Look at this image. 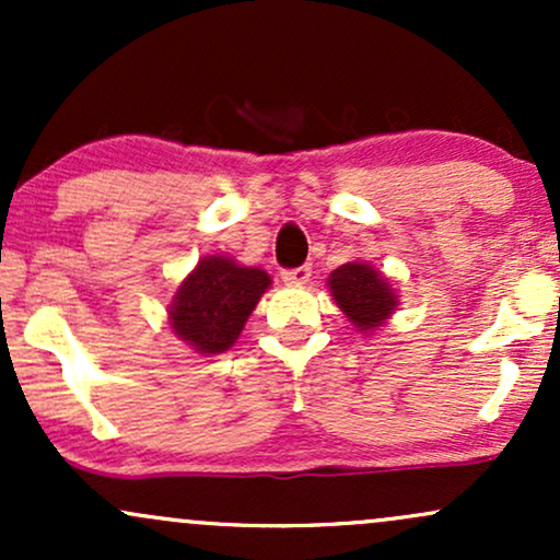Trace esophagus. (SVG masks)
Masks as SVG:
<instances>
[{
    "label": "esophagus",
    "instance_id": "esophagus-1",
    "mask_svg": "<svg viewBox=\"0 0 560 560\" xmlns=\"http://www.w3.org/2000/svg\"><path fill=\"white\" fill-rule=\"evenodd\" d=\"M311 276H313L311 266H300V268H289V271L281 273V279H284L287 284H307Z\"/></svg>",
    "mask_w": 560,
    "mask_h": 560
}]
</instances>
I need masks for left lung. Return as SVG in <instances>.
Here are the masks:
<instances>
[{
  "mask_svg": "<svg viewBox=\"0 0 560 560\" xmlns=\"http://www.w3.org/2000/svg\"><path fill=\"white\" fill-rule=\"evenodd\" d=\"M329 292L358 331H376L397 311L395 289L365 262H345L329 276Z\"/></svg>",
  "mask_w": 560,
  "mask_h": 560,
  "instance_id": "8db88e82",
  "label": "left lung"
}]
</instances>
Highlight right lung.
<instances>
[{"label": "right lung", "mask_w": 560, "mask_h": 560, "mask_svg": "<svg viewBox=\"0 0 560 560\" xmlns=\"http://www.w3.org/2000/svg\"><path fill=\"white\" fill-rule=\"evenodd\" d=\"M268 287L271 276L260 268L208 255L178 287L168 307L171 329L191 350L218 355L240 339L249 313Z\"/></svg>", "instance_id": "right-lung-1"}]
</instances>
